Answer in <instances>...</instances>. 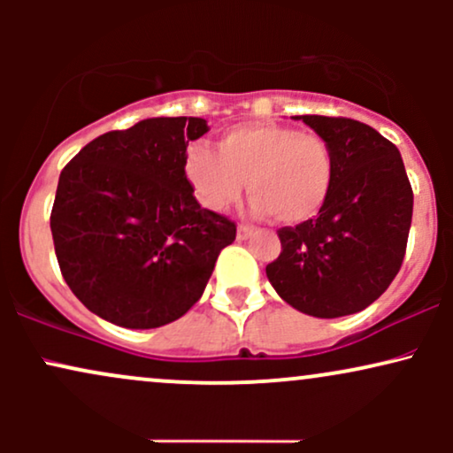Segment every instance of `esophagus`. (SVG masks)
Listing matches in <instances>:
<instances>
[{"instance_id": "34e87169", "label": "esophagus", "mask_w": 453, "mask_h": 453, "mask_svg": "<svg viewBox=\"0 0 453 453\" xmlns=\"http://www.w3.org/2000/svg\"><path fill=\"white\" fill-rule=\"evenodd\" d=\"M236 236L238 241H247V238L253 236V227H247V226H238L236 230Z\"/></svg>"}]
</instances>
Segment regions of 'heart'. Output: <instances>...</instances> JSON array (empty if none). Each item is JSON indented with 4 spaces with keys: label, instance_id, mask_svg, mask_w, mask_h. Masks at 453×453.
<instances>
[{
    "label": "heart",
    "instance_id": "obj_1",
    "mask_svg": "<svg viewBox=\"0 0 453 453\" xmlns=\"http://www.w3.org/2000/svg\"><path fill=\"white\" fill-rule=\"evenodd\" d=\"M215 150H187L185 173L197 200L226 211L247 180L253 215H273L280 226H300L324 209L334 183V155L317 134L277 123H249L226 132Z\"/></svg>",
    "mask_w": 453,
    "mask_h": 453
}]
</instances>
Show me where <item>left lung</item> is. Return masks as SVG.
Returning <instances> with one entry per match:
<instances>
[{"mask_svg": "<svg viewBox=\"0 0 453 453\" xmlns=\"http://www.w3.org/2000/svg\"><path fill=\"white\" fill-rule=\"evenodd\" d=\"M334 155V183L317 219L280 227L266 266L300 313L334 319L364 311L389 288L407 249L413 191L398 149L353 119L300 114Z\"/></svg>", "mask_w": 453, "mask_h": 453, "instance_id": "obj_1", "label": "left lung"}]
</instances>
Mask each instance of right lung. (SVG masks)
I'll return each instance as SVG.
<instances>
[{
    "label": "right lung",
    "instance_id": "obj_1",
    "mask_svg": "<svg viewBox=\"0 0 453 453\" xmlns=\"http://www.w3.org/2000/svg\"><path fill=\"white\" fill-rule=\"evenodd\" d=\"M204 119L153 117L91 140L61 170L50 232L65 283L91 313L149 330L204 294L236 226L202 209L187 180Z\"/></svg>",
    "mask_w": 453,
    "mask_h": 453
}]
</instances>
